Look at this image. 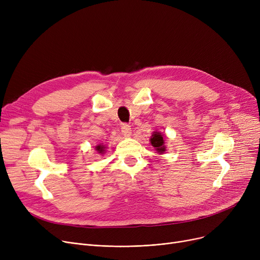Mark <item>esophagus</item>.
I'll return each mask as SVG.
<instances>
[{
  "label": "esophagus",
  "mask_w": 260,
  "mask_h": 260,
  "mask_svg": "<svg viewBox=\"0 0 260 260\" xmlns=\"http://www.w3.org/2000/svg\"><path fill=\"white\" fill-rule=\"evenodd\" d=\"M121 132H122L123 135L126 136V137H128V136H131V134H132L131 125L126 124V123H123L122 126H121Z\"/></svg>",
  "instance_id": "1"
}]
</instances>
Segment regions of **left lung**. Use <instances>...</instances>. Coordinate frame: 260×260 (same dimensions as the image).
I'll return each mask as SVG.
<instances>
[{"label":"left lung","instance_id":"obj_1","mask_svg":"<svg viewBox=\"0 0 260 260\" xmlns=\"http://www.w3.org/2000/svg\"><path fill=\"white\" fill-rule=\"evenodd\" d=\"M163 137H165V136H163L159 132H154L153 135H152V137H151V144L155 147L156 152L158 154H163L166 152L167 147L165 145L166 142H165V139H163Z\"/></svg>","mask_w":260,"mask_h":260}]
</instances>
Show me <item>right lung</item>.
<instances>
[{
    "instance_id": "1",
    "label": "right lung",
    "mask_w": 260,
    "mask_h": 260,
    "mask_svg": "<svg viewBox=\"0 0 260 260\" xmlns=\"http://www.w3.org/2000/svg\"><path fill=\"white\" fill-rule=\"evenodd\" d=\"M105 146L104 145H102V144H99V145H97L95 146V151H97L99 154H101V155H103L104 153H105Z\"/></svg>"
}]
</instances>
